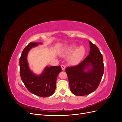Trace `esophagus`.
Wrapping results in <instances>:
<instances>
[{"mask_svg": "<svg viewBox=\"0 0 122 122\" xmlns=\"http://www.w3.org/2000/svg\"><path fill=\"white\" fill-rule=\"evenodd\" d=\"M61 67L62 70H63V71H64V70H65V69H66L65 66V65H61Z\"/></svg>", "mask_w": 122, "mask_h": 122, "instance_id": "esophagus-1", "label": "esophagus"}]
</instances>
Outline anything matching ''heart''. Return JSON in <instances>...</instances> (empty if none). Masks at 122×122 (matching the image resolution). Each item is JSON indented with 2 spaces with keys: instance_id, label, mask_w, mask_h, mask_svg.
Returning a JSON list of instances; mask_svg holds the SVG:
<instances>
[{
  "instance_id": "1",
  "label": "heart",
  "mask_w": 122,
  "mask_h": 122,
  "mask_svg": "<svg viewBox=\"0 0 122 122\" xmlns=\"http://www.w3.org/2000/svg\"><path fill=\"white\" fill-rule=\"evenodd\" d=\"M86 53V49L83 45H80L77 47L76 44L70 45L62 50L61 55L64 56H67L71 55L69 58V62L72 65L79 64L82 60Z\"/></svg>"
}]
</instances>
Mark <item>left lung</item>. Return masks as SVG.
<instances>
[{
    "label": "left lung",
    "instance_id": "left-lung-1",
    "mask_svg": "<svg viewBox=\"0 0 122 122\" xmlns=\"http://www.w3.org/2000/svg\"><path fill=\"white\" fill-rule=\"evenodd\" d=\"M90 53L78 65L66 69L70 90L82 96L94 92L98 87L104 73L102 54L98 48L89 41Z\"/></svg>",
    "mask_w": 122,
    "mask_h": 122
}]
</instances>
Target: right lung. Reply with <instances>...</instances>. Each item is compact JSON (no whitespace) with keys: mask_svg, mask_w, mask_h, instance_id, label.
I'll use <instances>...</instances> for the list:
<instances>
[{"mask_svg":"<svg viewBox=\"0 0 122 122\" xmlns=\"http://www.w3.org/2000/svg\"><path fill=\"white\" fill-rule=\"evenodd\" d=\"M42 43H30L22 52L20 58V73L25 86L30 93L41 97L52 95L56 88V82L58 74L61 71L60 66L46 67L41 74L37 75L30 69L27 61V55L32 48Z\"/></svg>","mask_w":122,"mask_h":122,"instance_id":"add662e5","label":"right lung"}]
</instances>
